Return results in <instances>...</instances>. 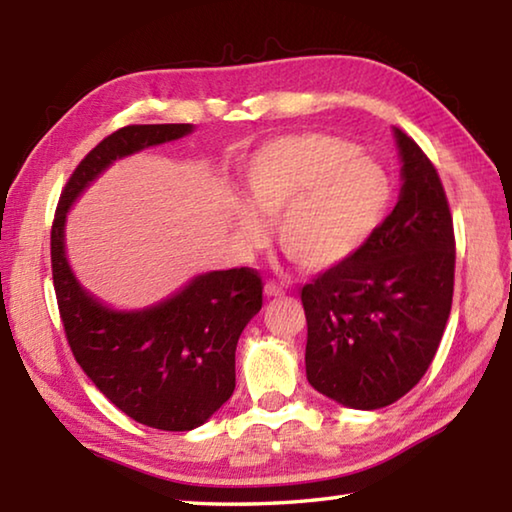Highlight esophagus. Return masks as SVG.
<instances>
[{"instance_id": "1", "label": "esophagus", "mask_w": 512, "mask_h": 512, "mask_svg": "<svg viewBox=\"0 0 512 512\" xmlns=\"http://www.w3.org/2000/svg\"><path fill=\"white\" fill-rule=\"evenodd\" d=\"M264 293L268 298H277V296H284V287L280 282H275V280H268L266 284H264Z\"/></svg>"}]
</instances>
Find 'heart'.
Wrapping results in <instances>:
<instances>
[{
    "instance_id": "heart-1",
    "label": "heart",
    "mask_w": 512,
    "mask_h": 512,
    "mask_svg": "<svg viewBox=\"0 0 512 512\" xmlns=\"http://www.w3.org/2000/svg\"><path fill=\"white\" fill-rule=\"evenodd\" d=\"M248 203L232 207L244 244L264 239V219H277V244L309 271L348 259L386 210L388 178L377 162L329 135H289L253 153L244 173Z\"/></svg>"
}]
</instances>
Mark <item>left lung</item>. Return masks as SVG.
<instances>
[{
    "label": "left lung",
    "instance_id": "8db88e82",
    "mask_svg": "<svg viewBox=\"0 0 512 512\" xmlns=\"http://www.w3.org/2000/svg\"><path fill=\"white\" fill-rule=\"evenodd\" d=\"M400 201L359 250L302 287L309 384L350 409L400 400L424 377L454 296V223L436 167L395 128Z\"/></svg>",
    "mask_w": 512,
    "mask_h": 512
}]
</instances>
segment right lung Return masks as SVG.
I'll return each mask as SVG.
<instances>
[{"label":"right lung","instance_id":"1","mask_svg":"<svg viewBox=\"0 0 512 512\" xmlns=\"http://www.w3.org/2000/svg\"><path fill=\"white\" fill-rule=\"evenodd\" d=\"M192 131V124H135L108 135L69 176L51 225V273L74 359L119 411L162 431L201 427L230 400L237 341L262 309V277L248 266L203 273L160 305L115 311L69 268L65 219L112 162Z\"/></svg>","mask_w":512,"mask_h":512}]
</instances>
